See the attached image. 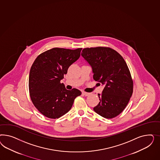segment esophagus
Segmentation results:
<instances>
[{"instance_id":"34e87169","label":"esophagus","mask_w":160,"mask_h":160,"mask_svg":"<svg viewBox=\"0 0 160 160\" xmlns=\"http://www.w3.org/2000/svg\"><path fill=\"white\" fill-rule=\"evenodd\" d=\"M82 94L84 96H88L89 95V93H88V92H82Z\"/></svg>"}]
</instances>
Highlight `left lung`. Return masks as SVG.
Segmentation results:
<instances>
[{
	"label": "left lung",
	"mask_w": 160,
	"mask_h": 160,
	"mask_svg": "<svg viewBox=\"0 0 160 160\" xmlns=\"http://www.w3.org/2000/svg\"><path fill=\"white\" fill-rule=\"evenodd\" d=\"M82 56L92 68L93 78L104 86L94 111L106 118L119 115L128 103L133 82L124 59L116 50L105 47L84 48Z\"/></svg>",
	"instance_id": "obj_1"
}]
</instances>
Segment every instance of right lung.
Masks as SVG:
<instances>
[{
    "instance_id": "1",
    "label": "right lung",
    "mask_w": 160,
    "mask_h": 160,
    "mask_svg": "<svg viewBox=\"0 0 160 160\" xmlns=\"http://www.w3.org/2000/svg\"><path fill=\"white\" fill-rule=\"evenodd\" d=\"M82 49L55 48L35 59L29 73V92L34 106L44 116L56 119L64 115L76 97L82 94L77 88L68 90L60 82L68 68L80 58Z\"/></svg>"
}]
</instances>
